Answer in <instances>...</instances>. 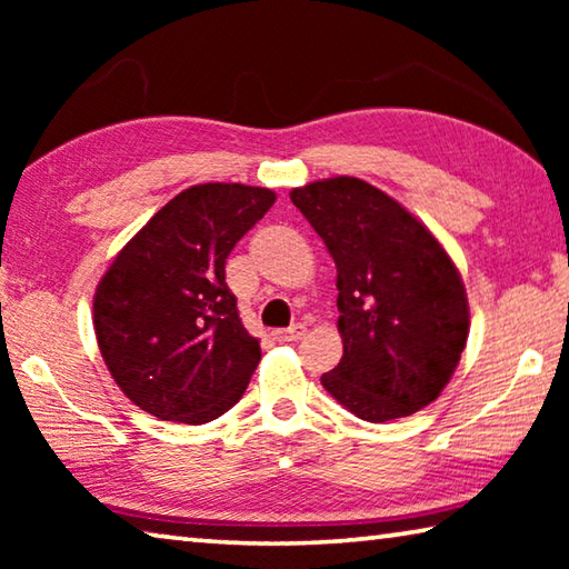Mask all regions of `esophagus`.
Returning <instances> with one entry per match:
<instances>
[{
	"mask_svg": "<svg viewBox=\"0 0 569 569\" xmlns=\"http://www.w3.org/2000/svg\"><path fill=\"white\" fill-rule=\"evenodd\" d=\"M303 336H306V326L303 323H293V326H288V329L273 331V339L281 341V343L298 341V339H303Z\"/></svg>",
	"mask_w": 569,
	"mask_h": 569,
	"instance_id": "esophagus-1",
	"label": "esophagus"
}]
</instances>
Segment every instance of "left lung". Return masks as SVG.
Segmentation results:
<instances>
[{"label": "left lung", "mask_w": 569, "mask_h": 569, "mask_svg": "<svg viewBox=\"0 0 569 569\" xmlns=\"http://www.w3.org/2000/svg\"><path fill=\"white\" fill-rule=\"evenodd\" d=\"M336 263L343 356L321 383L363 421L409 417L447 387L469 336V303L439 240L359 178L291 190Z\"/></svg>", "instance_id": "8db88e82"}]
</instances>
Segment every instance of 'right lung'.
Segmentation results:
<instances>
[{
    "label": "right lung",
    "instance_id": "add662e5",
    "mask_svg": "<svg viewBox=\"0 0 569 569\" xmlns=\"http://www.w3.org/2000/svg\"><path fill=\"white\" fill-rule=\"evenodd\" d=\"M276 192L182 190L124 246L94 293V333L124 397L162 421L206 423L243 397L261 346L226 283V258Z\"/></svg>",
    "mask_w": 569,
    "mask_h": 569
}]
</instances>
